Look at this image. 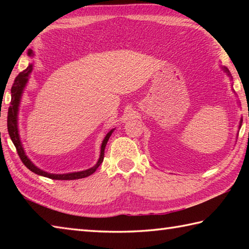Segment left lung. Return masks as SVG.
Listing matches in <instances>:
<instances>
[{"label": "left lung", "instance_id": "left-lung-1", "mask_svg": "<svg viewBox=\"0 0 249 249\" xmlns=\"http://www.w3.org/2000/svg\"><path fill=\"white\" fill-rule=\"evenodd\" d=\"M223 70H224V71H225V72H227V75H228V76H230V72H229V71H228V68H226V67H223ZM242 122H243V120L241 119V121H240V125H239V129L241 128V126H242Z\"/></svg>", "mask_w": 249, "mask_h": 249}]
</instances>
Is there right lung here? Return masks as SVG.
<instances>
[{
	"label": "right lung",
	"mask_w": 249,
	"mask_h": 249,
	"mask_svg": "<svg viewBox=\"0 0 249 249\" xmlns=\"http://www.w3.org/2000/svg\"><path fill=\"white\" fill-rule=\"evenodd\" d=\"M29 55H33V51L29 50L28 52ZM33 71V64H30L28 67L25 68L23 71H21L19 75L16 77L14 84L12 87V100H10V105L8 108V116H7V129H8V134L10 139H12L13 143L15 144L16 149H17L18 155L20 157V160H22V162L24 163V166L30 169L32 172H34L38 176H43L46 178H49L52 179H78V178H87L89 176H91L96 169L100 166V163L103 162L104 160V155H105V147L106 144L110 138L111 134L113 133L114 129H111L109 133L106 135L105 139L103 140L102 146H100V156L99 160L96 162V165L93 166L92 168L87 169V170L83 171H78V172H71V173H64V174H54V173H48L41 169L37 168L33 162H32L29 157L26 156L25 152L23 150L22 143L20 141V137H19V131H18V111H19V105H20V100H21V96H22L23 89L26 86V83L29 81L30 78V73Z\"/></svg>",
	"instance_id": "add662e5"
}]
</instances>
